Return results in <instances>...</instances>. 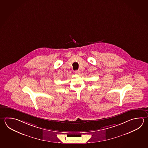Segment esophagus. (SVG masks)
Masks as SVG:
<instances>
[{
  "mask_svg": "<svg viewBox=\"0 0 148 148\" xmlns=\"http://www.w3.org/2000/svg\"><path fill=\"white\" fill-rule=\"evenodd\" d=\"M74 73H75V74H77V75H78V74H79V73H80V71H79V70H76V71H75L74 72Z\"/></svg>",
  "mask_w": 148,
  "mask_h": 148,
  "instance_id": "1",
  "label": "esophagus"
}]
</instances>
